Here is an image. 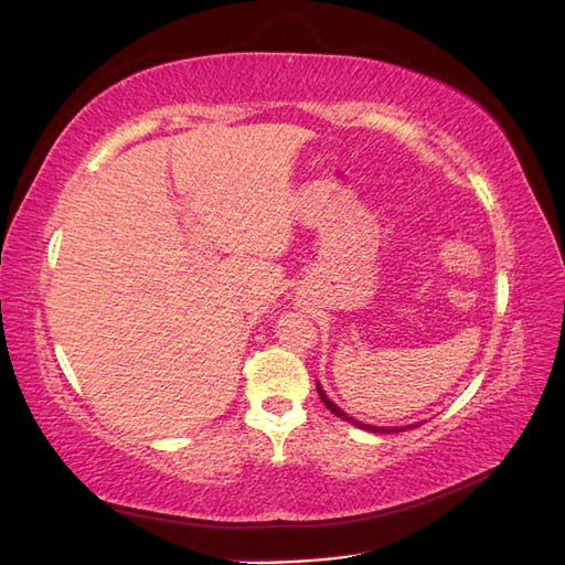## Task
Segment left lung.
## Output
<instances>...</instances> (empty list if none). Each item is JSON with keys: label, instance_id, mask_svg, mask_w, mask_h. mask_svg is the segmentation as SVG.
<instances>
[{"label": "left lung", "instance_id": "8db88e82", "mask_svg": "<svg viewBox=\"0 0 565 565\" xmlns=\"http://www.w3.org/2000/svg\"><path fill=\"white\" fill-rule=\"evenodd\" d=\"M316 386H318V396H320V401H322L324 405H328L330 413H332V415H337V417H341L344 422H349V424H353V426H358V429H365V431H372V434H396V431H407L409 426H415V424H409V426H393V429H391V426H372V424H363V422H358V419L349 417V415L344 413V409H339V407H337L328 396H324V391L320 388V384H316Z\"/></svg>", "mask_w": 565, "mask_h": 565}]
</instances>
